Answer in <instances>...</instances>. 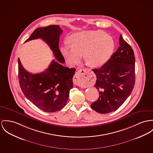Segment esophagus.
I'll use <instances>...</instances> for the list:
<instances>
[{"instance_id":"1","label":"esophagus","mask_w":153,"mask_h":153,"mask_svg":"<svg viewBox=\"0 0 153 153\" xmlns=\"http://www.w3.org/2000/svg\"><path fill=\"white\" fill-rule=\"evenodd\" d=\"M92 71H91L90 69H82L80 71H78L74 78H73V82L74 84L76 85H80V83H81V80L84 79V78H86L87 77V74L88 73H91Z\"/></svg>"}]
</instances>
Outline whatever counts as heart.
Masks as SVG:
<instances>
[{
	"label": "heart",
	"instance_id": "1",
	"mask_svg": "<svg viewBox=\"0 0 153 153\" xmlns=\"http://www.w3.org/2000/svg\"><path fill=\"white\" fill-rule=\"evenodd\" d=\"M69 44L60 48L68 62L74 65L79 62L82 54L86 63L92 68L103 65L114 49V40L101 31L85 30L74 33L69 39Z\"/></svg>",
	"mask_w": 153,
	"mask_h": 153
}]
</instances>
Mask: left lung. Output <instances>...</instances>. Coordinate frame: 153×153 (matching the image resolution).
Instances as JSON below:
<instances>
[{"label":"left lung","instance_id":"obj_1","mask_svg":"<svg viewBox=\"0 0 153 153\" xmlns=\"http://www.w3.org/2000/svg\"><path fill=\"white\" fill-rule=\"evenodd\" d=\"M119 47L100 68L93 69L97 76L94 86L99 91L91 108L100 114H108L122 105L133 91L135 84V58L133 50L122 38Z\"/></svg>","mask_w":153,"mask_h":153}]
</instances>
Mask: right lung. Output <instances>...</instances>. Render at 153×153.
<instances>
[{
  "label": "right lung",
  "instance_id": "right-lung-1",
  "mask_svg": "<svg viewBox=\"0 0 153 153\" xmlns=\"http://www.w3.org/2000/svg\"><path fill=\"white\" fill-rule=\"evenodd\" d=\"M62 32L57 25L38 28L25 41L41 38L52 51L56 60H53L44 71L31 74L24 68L18 59L19 79L23 93L33 104L46 112H55L64 108L73 88L76 69L61 64L65 62L59 49V37Z\"/></svg>",
  "mask_w": 153,
  "mask_h": 153
}]
</instances>
